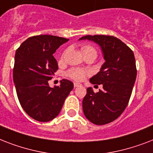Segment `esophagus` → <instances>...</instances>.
Listing matches in <instances>:
<instances>
[{"instance_id": "esophagus-1", "label": "esophagus", "mask_w": 153, "mask_h": 153, "mask_svg": "<svg viewBox=\"0 0 153 153\" xmlns=\"http://www.w3.org/2000/svg\"><path fill=\"white\" fill-rule=\"evenodd\" d=\"M82 85L80 83H78V82H74V88H76V87H79V86H81Z\"/></svg>"}]
</instances>
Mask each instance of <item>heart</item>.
Instances as JSON below:
<instances>
[{
	"instance_id": "1",
	"label": "heart",
	"mask_w": 153,
	"mask_h": 153,
	"mask_svg": "<svg viewBox=\"0 0 153 153\" xmlns=\"http://www.w3.org/2000/svg\"><path fill=\"white\" fill-rule=\"evenodd\" d=\"M82 51L83 55L91 52H94L96 54L95 49L93 47L89 46V45H86V46L82 47ZM86 74H87V72L85 70L79 69V68H73V69H71L69 71L67 72V75L71 79H74L75 81H82L85 79Z\"/></svg>"
}]
</instances>
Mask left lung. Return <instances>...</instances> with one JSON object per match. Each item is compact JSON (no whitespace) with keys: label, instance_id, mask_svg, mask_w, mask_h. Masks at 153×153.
Returning a JSON list of instances; mask_svg holds the SVG:
<instances>
[{"label":"left lung","instance_id":"left-lung-1","mask_svg":"<svg viewBox=\"0 0 153 153\" xmlns=\"http://www.w3.org/2000/svg\"><path fill=\"white\" fill-rule=\"evenodd\" d=\"M102 49L105 62L100 71L91 78L92 84H102V90L94 93L88 87L82 101L85 116L93 124L102 126L116 120L126 109L137 77L133 51L121 39L112 36H86Z\"/></svg>","mask_w":153,"mask_h":153}]
</instances>
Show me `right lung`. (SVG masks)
I'll list each match as a JSON object with an SVG mask.
<instances>
[{"label": "right lung", "instance_id": "1", "mask_svg": "<svg viewBox=\"0 0 153 153\" xmlns=\"http://www.w3.org/2000/svg\"><path fill=\"white\" fill-rule=\"evenodd\" d=\"M68 40L50 35L36 36L23 42L16 51L13 82L18 99L26 114L38 121L57 117L74 87L67 79L53 88L48 84L58 70L53 54Z\"/></svg>", "mask_w": 153, "mask_h": 153}]
</instances>
